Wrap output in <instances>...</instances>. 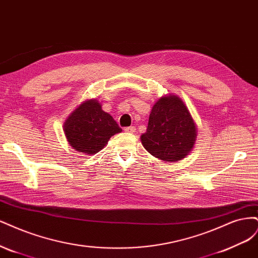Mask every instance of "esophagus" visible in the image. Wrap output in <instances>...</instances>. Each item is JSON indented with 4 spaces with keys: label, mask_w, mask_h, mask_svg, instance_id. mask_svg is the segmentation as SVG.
Returning a JSON list of instances; mask_svg holds the SVG:
<instances>
[{
    "label": "esophagus",
    "mask_w": 258,
    "mask_h": 258,
    "mask_svg": "<svg viewBox=\"0 0 258 258\" xmlns=\"http://www.w3.org/2000/svg\"><path fill=\"white\" fill-rule=\"evenodd\" d=\"M124 131H125L126 133H135L136 128L134 126H128V127H125L124 128Z\"/></svg>",
    "instance_id": "1"
}]
</instances>
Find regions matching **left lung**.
<instances>
[{
	"mask_svg": "<svg viewBox=\"0 0 258 258\" xmlns=\"http://www.w3.org/2000/svg\"><path fill=\"white\" fill-rule=\"evenodd\" d=\"M196 123L188 108L174 94L162 96L152 107L147 132L140 136L144 148L164 162L183 160L194 148Z\"/></svg>",
	"mask_w": 258,
	"mask_h": 258,
	"instance_id": "8db88e82",
	"label": "left lung"
}]
</instances>
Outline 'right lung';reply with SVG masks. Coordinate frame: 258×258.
<instances>
[{
    "mask_svg": "<svg viewBox=\"0 0 258 258\" xmlns=\"http://www.w3.org/2000/svg\"><path fill=\"white\" fill-rule=\"evenodd\" d=\"M63 131L70 146L78 152L95 154L122 128L102 109L95 98L86 99L65 120Z\"/></svg>",
    "mask_w": 258,
    "mask_h": 258,
    "instance_id": "right-lung-1",
    "label": "right lung"
}]
</instances>
